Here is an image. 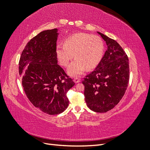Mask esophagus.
Returning a JSON list of instances; mask_svg holds the SVG:
<instances>
[{
	"instance_id": "obj_1",
	"label": "esophagus",
	"mask_w": 150,
	"mask_h": 150,
	"mask_svg": "<svg viewBox=\"0 0 150 150\" xmlns=\"http://www.w3.org/2000/svg\"><path fill=\"white\" fill-rule=\"evenodd\" d=\"M80 81H81V79L79 78H74V82L75 83H79L80 82Z\"/></svg>"
}]
</instances>
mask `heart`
<instances>
[{
	"label": "heart",
	"instance_id": "obj_1",
	"mask_svg": "<svg viewBox=\"0 0 150 150\" xmlns=\"http://www.w3.org/2000/svg\"><path fill=\"white\" fill-rule=\"evenodd\" d=\"M104 44L96 35L77 33L68 37L66 42L56 46V54L60 64L67 66L75 56L76 59L68 67L67 72L71 76L81 74L86 67L88 69L96 67L103 55Z\"/></svg>",
	"mask_w": 150,
	"mask_h": 150
}]
</instances>
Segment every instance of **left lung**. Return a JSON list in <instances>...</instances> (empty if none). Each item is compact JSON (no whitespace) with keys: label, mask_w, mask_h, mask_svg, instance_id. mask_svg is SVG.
<instances>
[{"label":"left lung","mask_w":150,"mask_h":150,"mask_svg":"<svg viewBox=\"0 0 150 150\" xmlns=\"http://www.w3.org/2000/svg\"><path fill=\"white\" fill-rule=\"evenodd\" d=\"M108 49L98 66L84 78V97L88 107L97 112H106L123 97L129 79V60L116 40L99 32Z\"/></svg>","instance_id":"1"}]
</instances>
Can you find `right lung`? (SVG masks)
Masks as SVG:
<instances>
[{
	"mask_svg": "<svg viewBox=\"0 0 150 150\" xmlns=\"http://www.w3.org/2000/svg\"><path fill=\"white\" fill-rule=\"evenodd\" d=\"M57 29L42 31L27 44L19 60L22 84L29 100L49 115L69 105L66 94L75 83L57 64Z\"/></svg>",
	"mask_w": 150,
	"mask_h": 150,
	"instance_id": "obj_1",
	"label": "right lung"
}]
</instances>
